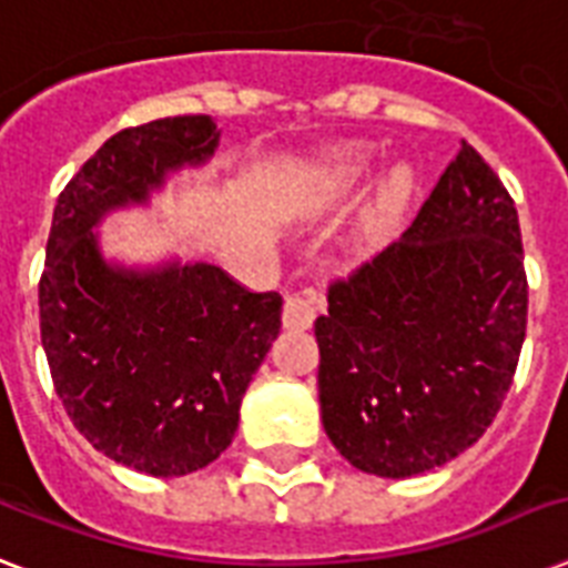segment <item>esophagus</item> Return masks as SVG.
I'll list each match as a JSON object with an SVG mask.
<instances>
[{
  "label": "esophagus",
  "instance_id": "esophagus-1",
  "mask_svg": "<svg viewBox=\"0 0 568 568\" xmlns=\"http://www.w3.org/2000/svg\"><path fill=\"white\" fill-rule=\"evenodd\" d=\"M315 312H318V306H315L312 294H285L283 324L288 329H310Z\"/></svg>",
  "mask_w": 568,
  "mask_h": 568
}]
</instances>
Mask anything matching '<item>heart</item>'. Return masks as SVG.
<instances>
[{
	"instance_id": "obj_1",
	"label": "heart",
	"mask_w": 568,
	"mask_h": 568,
	"mask_svg": "<svg viewBox=\"0 0 568 568\" xmlns=\"http://www.w3.org/2000/svg\"><path fill=\"white\" fill-rule=\"evenodd\" d=\"M372 168V150L368 146H347L336 155V162L329 168L327 189L329 194H342L351 185L363 180L365 173ZM415 194V171L409 164H395L388 168V173L379 182L377 194H374L368 212H365L363 221V235L365 241L377 247V244H386L392 235H395L397 223L404 217L406 205Z\"/></svg>"
}]
</instances>
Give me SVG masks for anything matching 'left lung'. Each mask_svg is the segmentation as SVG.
<instances>
[{
    "instance_id": "1",
    "label": "left lung",
    "mask_w": 568,
    "mask_h": 568,
    "mask_svg": "<svg viewBox=\"0 0 568 568\" xmlns=\"http://www.w3.org/2000/svg\"><path fill=\"white\" fill-rule=\"evenodd\" d=\"M327 301L321 422L351 466L424 475L484 436L519 363L528 280L513 196L475 146L463 141L400 241Z\"/></svg>"
}]
</instances>
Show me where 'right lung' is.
<instances>
[{"label":"right lung","instance_id":"right-lung-1","mask_svg":"<svg viewBox=\"0 0 568 568\" xmlns=\"http://www.w3.org/2000/svg\"><path fill=\"white\" fill-rule=\"evenodd\" d=\"M221 129L205 114L111 135L67 182L40 276V338L70 422L120 466L182 477L221 457L241 397L280 336L283 297L209 262L123 265L100 223L150 205L173 173L203 168Z\"/></svg>","mask_w":568,"mask_h":568}]
</instances>
